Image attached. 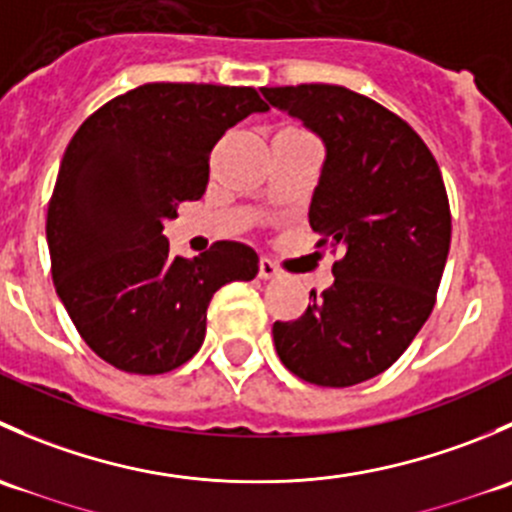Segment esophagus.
I'll return each mask as SVG.
<instances>
[{
  "label": "esophagus",
  "instance_id": "esophagus-1",
  "mask_svg": "<svg viewBox=\"0 0 512 512\" xmlns=\"http://www.w3.org/2000/svg\"><path fill=\"white\" fill-rule=\"evenodd\" d=\"M260 277L262 280H272V277H280V270L272 260H260Z\"/></svg>",
  "mask_w": 512,
  "mask_h": 512
}]
</instances>
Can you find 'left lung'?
<instances>
[{
    "label": "left lung",
    "mask_w": 512,
    "mask_h": 512,
    "mask_svg": "<svg viewBox=\"0 0 512 512\" xmlns=\"http://www.w3.org/2000/svg\"><path fill=\"white\" fill-rule=\"evenodd\" d=\"M270 106L322 138L309 225L342 247L334 285L275 322L282 364L317 386L374 379L406 352L436 302L451 247V210L436 158L371 98L332 84L262 89Z\"/></svg>",
    "instance_id": "8db88e82"
}]
</instances>
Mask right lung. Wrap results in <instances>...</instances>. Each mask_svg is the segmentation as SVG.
<instances>
[{"label": "right lung", "instance_id": "obj_1", "mask_svg": "<svg viewBox=\"0 0 512 512\" xmlns=\"http://www.w3.org/2000/svg\"><path fill=\"white\" fill-rule=\"evenodd\" d=\"M267 108L250 86L143 84L71 138L46 215L51 275L84 342L116 369L183 366L203 344L213 294L255 280L252 247L223 240L170 257L163 223L203 198L227 128Z\"/></svg>", "mask_w": 512, "mask_h": 512}]
</instances>
